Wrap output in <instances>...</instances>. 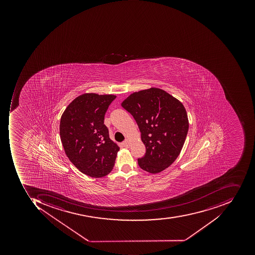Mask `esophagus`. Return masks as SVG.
<instances>
[{
    "instance_id": "1",
    "label": "esophagus",
    "mask_w": 255,
    "mask_h": 255,
    "mask_svg": "<svg viewBox=\"0 0 255 255\" xmlns=\"http://www.w3.org/2000/svg\"><path fill=\"white\" fill-rule=\"evenodd\" d=\"M123 145H124V146L128 148V147H130V145H131V143H130L129 140L126 139L125 141L123 142Z\"/></svg>"
}]
</instances>
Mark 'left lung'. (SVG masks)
I'll use <instances>...</instances> for the list:
<instances>
[{
	"label": "left lung",
	"instance_id": "left-lung-1",
	"mask_svg": "<svg viewBox=\"0 0 255 255\" xmlns=\"http://www.w3.org/2000/svg\"><path fill=\"white\" fill-rule=\"evenodd\" d=\"M122 107L134 117L145 146L138 158L141 169L159 173L178 158L188 131V119L183 104L165 90L156 87L130 94Z\"/></svg>",
	"mask_w": 255,
	"mask_h": 255
}]
</instances>
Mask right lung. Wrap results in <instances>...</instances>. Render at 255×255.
<instances>
[{"label":"right lung","mask_w":255,"mask_h":255,"mask_svg":"<svg viewBox=\"0 0 255 255\" xmlns=\"http://www.w3.org/2000/svg\"><path fill=\"white\" fill-rule=\"evenodd\" d=\"M117 96L84 94L62 114L60 135L66 155L82 173L102 178L111 172L120 147L104 124L109 106Z\"/></svg>","instance_id":"right-lung-1"}]
</instances>
